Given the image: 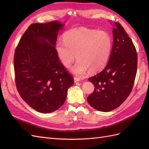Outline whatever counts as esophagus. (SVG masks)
Returning <instances> with one entry per match:
<instances>
[{
    "mask_svg": "<svg viewBox=\"0 0 149 149\" xmlns=\"http://www.w3.org/2000/svg\"><path fill=\"white\" fill-rule=\"evenodd\" d=\"M74 82H78L80 81V79L78 78H76V77H74Z\"/></svg>",
    "mask_w": 149,
    "mask_h": 149,
    "instance_id": "esophagus-1",
    "label": "esophagus"
}]
</instances>
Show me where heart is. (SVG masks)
Segmentation results:
<instances>
[{
	"label": "heart",
	"instance_id": "heart-1",
	"mask_svg": "<svg viewBox=\"0 0 149 149\" xmlns=\"http://www.w3.org/2000/svg\"><path fill=\"white\" fill-rule=\"evenodd\" d=\"M112 38L106 31L86 28L67 31L64 39L56 43V52L62 64L70 68L77 58L71 71L83 77L88 70L95 73L107 64L111 56Z\"/></svg>",
	"mask_w": 149,
	"mask_h": 149
}]
</instances>
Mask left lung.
Masks as SVG:
<instances>
[{
  "instance_id": "left-lung-1",
  "label": "left lung",
  "mask_w": 149,
  "mask_h": 149,
  "mask_svg": "<svg viewBox=\"0 0 149 149\" xmlns=\"http://www.w3.org/2000/svg\"><path fill=\"white\" fill-rule=\"evenodd\" d=\"M114 26L109 61L100 73L88 79L95 88L88 102L102 112L115 109L127 98L137 73V54L132 40L119 22Z\"/></svg>"
}]
</instances>
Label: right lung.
I'll return each mask as SVG.
<instances>
[{
	"label": "right lung",
	"mask_w": 149,
	"mask_h": 149,
	"mask_svg": "<svg viewBox=\"0 0 149 149\" xmlns=\"http://www.w3.org/2000/svg\"><path fill=\"white\" fill-rule=\"evenodd\" d=\"M63 26L58 21L31 24L15 49L17 91L28 105L42 113L59 109L74 83L55 49L58 31Z\"/></svg>",
	"instance_id": "add662e5"
}]
</instances>
